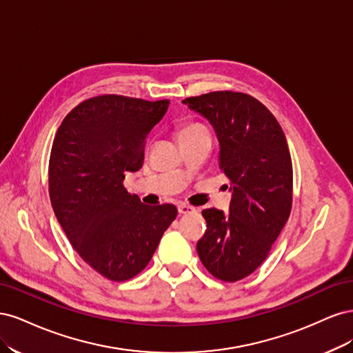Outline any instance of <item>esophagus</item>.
<instances>
[{"mask_svg": "<svg viewBox=\"0 0 353 353\" xmlns=\"http://www.w3.org/2000/svg\"><path fill=\"white\" fill-rule=\"evenodd\" d=\"M178 212L181 213V215H187V213L196 212V209L193 206L185 205V203H181V205H178Z\"/></svg>", "mask_w": 353, "mask_h": 353, "instance_id": "34e87169", "label": "esophagus"}]
</instances>
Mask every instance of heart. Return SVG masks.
Wrapping results in <instances>:
<instances>
[{"label": "heart", "instance_id": "b5f03b06", "mask_svg": "<svg viewBox=\"0 0 353 353\" xmlns=\"http://www.w3.org/2000/svg\"><path fill=\"white\" fill-rule=\"evenodd\" d=\"M205 132H208V130L199 122H185L178 128L179 140H185V138L194 137L199 134H205Z\"/></svg>", "mask_w": 353, "mask_h": 353}]
</instances>
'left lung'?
Returning a JSON list of instances; mask_svg holds the SVG:
<instances>
[{"label":"left lung","mask_w":353,"mask_h":353,"mask_svg":"<svg viewBox=\"0 0 353 353\" xmlns=\"http://www.w3.org/2000/svg\"><path fill=\"white\" fill-rule=\"evenodd\" d=\"M213 125L221 144L219 169L232 190L230 213L201 212L206 231L197 253L215 279L236 283L268 258L290 216L293 165L275 116L252 95L212 91L184 100Z\"/></svg>","instance_id":"8db88e82"}]
</instances>
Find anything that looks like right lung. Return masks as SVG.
<instances>
[{
    "instance_id": "right-lung-1",
    "label": "right lung",
    "mask_w": 353,
    "mask_h": 353,
    "mask_svg": "<svg viewBox=\"0 0 353 353\" xmlns=\"http://www.w3.org/2000/svg\"><path fill=\"white\" fill-rule=\"evenodd\" d=\"M168 105L166 99L97 95L68 113L52 141V210L77 253L112 281L140 274L178 215L174 205L147 206L123 185L126 172L141 169L147 137Z\"/></svg>"
}]
</instances>
